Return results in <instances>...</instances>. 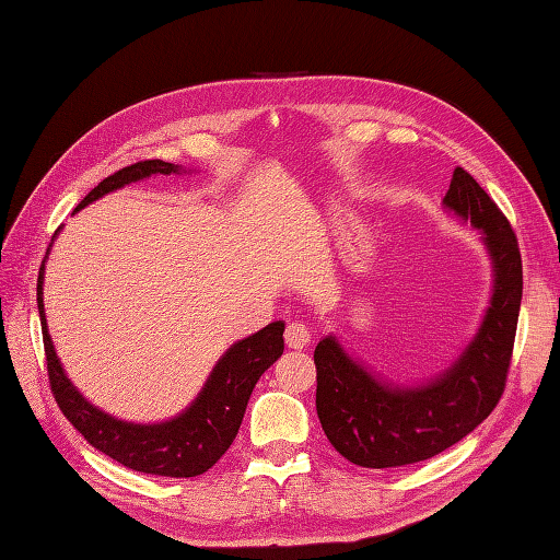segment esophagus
<instances>
[{
    "instance_id": "34e87169",
    "label": "esophagus",
    "mask_w": 560,
    "mask_h": 560,
    "mask_svg": "<svg viewBox=\"0 0 560 560\" xmlns=\"http://www.w3.org/2000/svg\"><path fill=\"white\" fill-rule=\"evenodd\" d=\"M284 341L292 350H303L311 343V331L306 325H301V322H290L284 329Z\"/></svg>"
}]
</instances>
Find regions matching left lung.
Listing matches in <instances>:
<instances>
[{"mask_svg": "<svg viewBox=\"0 0 560 560\" xmlns=\"http://www.w3.org/2000/svg\"><path fill=\"white\" fill-rule=\"evenodd\" d=\"M444 206L483 231L495 290L483 325L457 362L428 385L393 387L352 362L334 336L315 348V406L331 446L346 460L401 467L460 442L495 409L510 374L523 294L516 233L479 182L455 167Z\"/></svg>", "mask_w": 560, "mask_h": 560, "instance_id": "obj_1", "label": "left lung"}]
</instances>
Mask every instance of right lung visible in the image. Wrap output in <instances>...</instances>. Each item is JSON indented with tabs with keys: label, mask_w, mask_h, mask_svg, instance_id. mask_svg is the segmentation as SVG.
Listing matches in <instances>:
<instances>
[{
	"label": "right lung",
	"mask_w": 560,
	"mask_h": 560,
	"mask_svg": "<svg viewBox=\"0 0 560 560\" xmlns=\"http://www.w3.org/2000/svg\"><path fill=\"white\" fill-rule=\"evenodd\" d=\"M177 171L179 165L159 159L132 163L100 182L79 202L77 210L86 208L89 202L114 189H121L130 182L144 179L149 175H171ZM42 282L44 264L37 278V306L42 317L50 393H54L62 416L72 422L91 446L135 471L175 479L198 477V474L208 471L229 451L235 434H238L254 385L284 350V322H270L261 331L229 348V352L212 369L202 393L184 413L161 422V425H132V422L116 420L105 411L95 409L65 376L46 329Z\"/></svg>",
	"instance_id": "right-lung-1"
}]
</instances>
